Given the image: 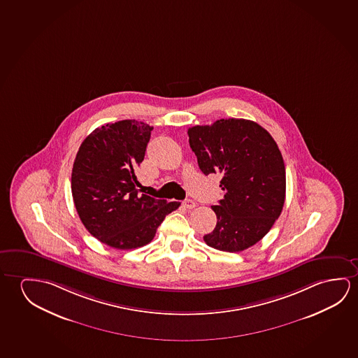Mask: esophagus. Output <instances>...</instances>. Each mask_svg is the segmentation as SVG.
Here are the masks:
<instances>
[{"label":"esophagus","mask_w":358,"mask_h":358,"mask_svg":"<svg viewBox=\"0 0 358 358\" xmlns=\"http://www.w3.org/2000/svg\"><path fill=\"white\" fill-rule=\"evenodd\" d=\"M182 206L186 209H193L196 207V203L193 202L192 199H186V201H183Z\"/></svg>","instance_id":"esophagus-1"}]
</instances>
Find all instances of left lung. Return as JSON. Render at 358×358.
Wrapping results in <instances>:
<instances>
[{"instance_id": "8db88e82", "label": "left lung", "mask_w": 358, "mask_h": 358, "mask_svg": "<svg viewBox=\"0 0 358 358\" xmlns=\"http://www.w3.org/2000/svg\"><path fill=\"white\" fill-rule=\"evenodd\" d=\"M188 138L201 171L220 173L226 191L212 206L217 224L204 242L228 253L252 247L271 229L285 202V165L274 138L245 119L189 127Z\"/></svg>"}]
</instances>
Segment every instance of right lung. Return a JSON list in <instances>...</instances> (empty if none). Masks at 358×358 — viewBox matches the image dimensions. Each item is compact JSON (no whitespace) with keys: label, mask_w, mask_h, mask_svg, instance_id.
<instances>
[{"label":"right lung","mask_w":358,"mask_h":358,"mask_svg":"<svg viewBox=\"0 0 358 358\" xmlns=\"http://www.w3.org/2000/svg\"><path fill=\"white\" fill-rule=\"evenodd\" d=\"M143 121L121 120L89 134L78 150L72 194L89 233L116 249L149 244L166 215L180 207L138 194L135 167L143 162L151 130Z\"/></svg>","instance_id":"obj_1"}]
</instances>
